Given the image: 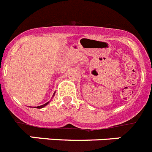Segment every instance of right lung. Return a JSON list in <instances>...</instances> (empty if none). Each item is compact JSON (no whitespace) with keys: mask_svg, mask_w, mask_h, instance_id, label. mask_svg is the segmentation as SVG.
<instances>
[{"mask_svg":"<svg viewBox=\"0 0 152 152\" xmlns=\"http://www.w3.org/2000/svg\"><path fill=\"white\" fill-rule=\"evenodd\" d=\"M54 95V94H53ZM48 103H49V102H48V103H45V104H43V105H42V106H39V107H37V108L38 109H40V108H42V107H45V106L47 105V104H48Z\"/></svg>","mask_w":152,"mask_h":152,"instance_id":"right-lung-1","label":"right lung"}]
</instances>
